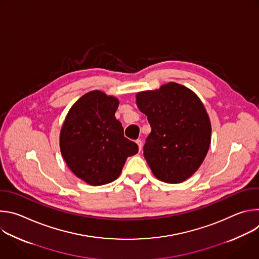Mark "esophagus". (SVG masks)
Returning a JSON list of instances; mask_svg holds the SVG:
<instances>
[{
  "mask_svg": "<svg viewBox=\"0 0 259 259\" xmlns=\"http://www.w3.org/2000/svg\"><path fill=\"white\" fill-rule=\"evenodd\" d=\"M136 143H137V145H138L139 151H141V150H142V141H141L140 139H138V140H136Z\"/></svg>",
  "mask_w": 259,
  "mask_h": 259,
  "instance_id": "esophagus-1",
  "label": "esophagus"
}]
</instances>
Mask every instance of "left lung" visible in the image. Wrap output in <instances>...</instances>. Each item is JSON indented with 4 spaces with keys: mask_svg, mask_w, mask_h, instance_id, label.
Listing matches in <instances>:
<instances>
[{
    "mask_svg": "<svg viewBox=\"0 0 259 259\" xmlns=\"http://www.w3.org/2000/svg\"><path fill=\"white\" fill-rule=\"evenodd\" d=\"M136 104L152 132L143 146L153 174L167 183H180L202 165L211 142V123L198 95L169 82L136 94Z\"/></svg>",
    "mask_w": 259,
    "mask_h": 259,
    "instance_id": "8db88e82",
    "label": "left lung"
}]
</instances>
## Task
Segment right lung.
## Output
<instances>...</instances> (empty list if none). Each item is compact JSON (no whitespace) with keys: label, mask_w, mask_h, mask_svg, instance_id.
Segmentation results:
<instances>
[{"label":"right lung","mask_w":259,"mask_h":259,"mask_svg":"<svg viewBox=\"0 0 259 259\" xmlns=\"http://www.w3.org/2000/svg\"><path fill=\"white\" fill-rule=\"evenodd\" d=\"M118 106L117 97L90 91L73 103L62 124L61 155L70 171L90 186L116 180L127 158L138 152L115 117Z\"/></svg>","instance_id":"add662e5"}]
</instances>
